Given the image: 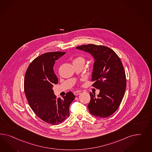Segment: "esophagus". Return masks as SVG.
Wrapping results in <instances>:
<instances>
[{"instance_id": "esophagus-1", "label": "esophagus", "mask_w": 152, "mask_h": 152, "mask_svg": "<svg viewBox=\"0 0 152 152\" xmlns=\"http://www.w3.org/2000/svg\"><path fill=\"white\" fill-rule=\"evenodd\" d=\"M80 94H81V92H80V91H74V94H75V96L79 95Z\"/></svg>"}]
</instances>
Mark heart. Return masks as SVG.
Masks as SVG:
<instances>
[{"instance_id": "1", "label": "heart", "mask_w": 152, "mask_h": 152, "mask_svg": "<svg viewBox=\"0 0 152 152\" xmlns=\"http://www.w3.org/2000/svg\"><path fill=\"white\" fill-rule=\"evenodd\" d=\"M85 62V60L82 56H77L73 60V64L80 62V63H82L83 64H84Z\"/></svg>"}]
</instances>
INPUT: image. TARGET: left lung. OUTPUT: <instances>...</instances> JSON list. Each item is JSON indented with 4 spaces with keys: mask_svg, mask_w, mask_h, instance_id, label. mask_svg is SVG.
Returning <instances> with one entry per match:
<instances>
[{
    "mask_svg": "<svg viewBox=\"0 0 152 152\" xmlns=\"http://www.w3.org/2000/svg\"><path fill=\"white\" fill-rule=\"evenodd\" d=\"M76 49L91 53L94 58L92 86L100 92L97 96L90 93L89 111L99 118H107L117 110L125 94L127 84L123 64L115 51L105 46L87 44Z\"/></svg>",
    "mask_w": 152,
    "mask_h": 152,
    "instance_id": "8db88e82",
    "label": "left lung"
}]
</instances>
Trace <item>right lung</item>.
<instances>
[{"instance_id":"add662e5","label":"right lung","mask_w":152,"mask_h":152,"mask_svg":"<svg viewBox=\"0 0 152 152\" xmlns=\"http://www.w3.org/2000/svg\"><path fill=\"white\" fill-rule=\"evenodd\" d=\"M65 52L42 54L29 65L25 75L24 92L29 106L37 117L53 125L61 123L70 115L69 107L75 96L71 92L57 98L52 88L58 79L53 67Z\"/></svg>"}]
</instances>
